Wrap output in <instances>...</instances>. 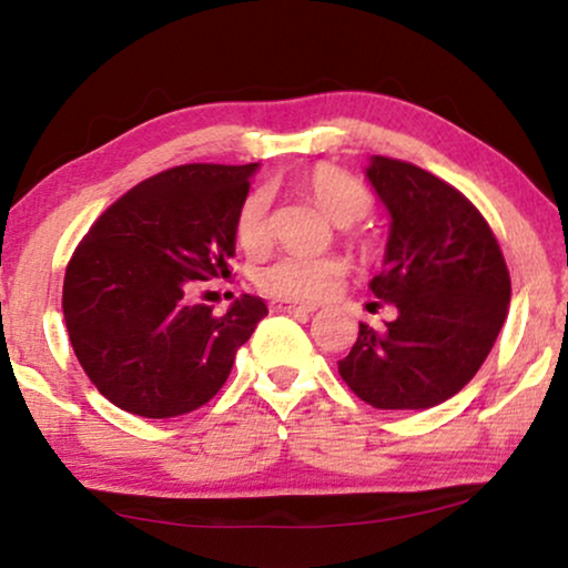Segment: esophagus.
I'll use <instances>...</instances> for the list:
<instances>
[{
	"label": "esophagus",
	"mask_w": 568,
	"mask_h": 568,
	"mask_svg": "<svg viewBox=\"0 0 568 568\" xmlns=\"http://www.w3.org/2000/svg\"><path fill=\"white\" fill-rule=\"evenodd\" d=\"M272 312H283V314H312L314 306L296 304V301H272Z\"/></svg>",
	"instance_id": "esophagus-1"
}]
</instances>
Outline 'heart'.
Masks as SVG:
<instances>
[{
    "label": "heart",
    "instance_id": "heart-1",
    "mask_svg": "<svg viewBox=\"0 0 568 568\" xmlns=\"http://www.w3.org/2000/svg\"><path fill=\"white\" fill-rule=\"evenodd\" d=\"M306 192L320 205L332 223L358 244H368V236L355 229V223L372 210V192L353 173L335 165H322L306 179ZM236 241L248 254H260L272 241L270 196L267 192H252L241 202L236 213ZM345 275V262L339 256L322 254H285L272 260L256 272V285L267 296L285 301H320L337 288Z\"/></svg>",
    "mask_w": 568,
    "mask_h": 568
}]
</instances>
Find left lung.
Masks as SVG:
<instances>
[{"label":"left lung","mask_w":568,"mask_h":568,"mask_svg":"<svg viewBox=\"0 0 568 568\" xmlns=\"http://www.w3.org/2000/svg\"><path fill=\"white\" fill-rule=\"evenodd\" d=\"M366 176L392 215L376 298L397 320L358 339L339 376L379 410H426L455 397L488 358L509 312L501 246L467 196L418 165L374 155Z\"/></svg>","instance_id":"8db88e82"}]
</instances>
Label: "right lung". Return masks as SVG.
<instances>
[{
  "mask_svg": "<svg viewBox=\"0 0 568 568\" xmlns=\"http://www.w3.org/2000/svg\"><path fill=\"white\" fill-rule=\"evenodd\" d=\"M256 163H186L119 196L74 248L62 308L95 389L142 418L210 403L267 306L241 296L225 314L192 304L200 280L229 277L236 213Z\"/></svg>",
  "mask_w": 568,
  "mask_h": 568,
  "instance_id": "right-lung-1",
  "label": "right lung"
}]
</instances>
